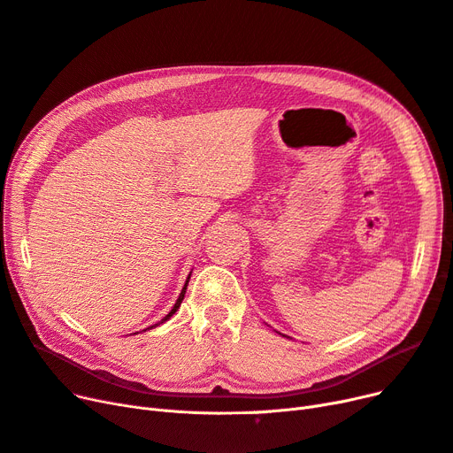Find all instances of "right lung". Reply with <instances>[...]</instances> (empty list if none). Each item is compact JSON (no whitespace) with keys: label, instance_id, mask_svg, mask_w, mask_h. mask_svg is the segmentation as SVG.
<instances>
[{"label":"right lung","instance_id":"right-lung-1","mask_svg":"<svg viewBox=\"0 0 453 453\" xmlns=\"http://www.w3.org/2000/svg\"><path fill=\"white\" fill-rule=\"evenodd\" d=\"M189 277H191V273L188 275V280H186V284H184V288H182V292H180V296H178V299H176V303H174V306H173V309H171V312L164 318V319H161L159 323H164V321H167L178 309H180V304H182V301H184V296H186V289H188V282H189ZM157 325V323H156Z\"/></svg>","mask_w":453,"mask_h":453}]
</instances>
